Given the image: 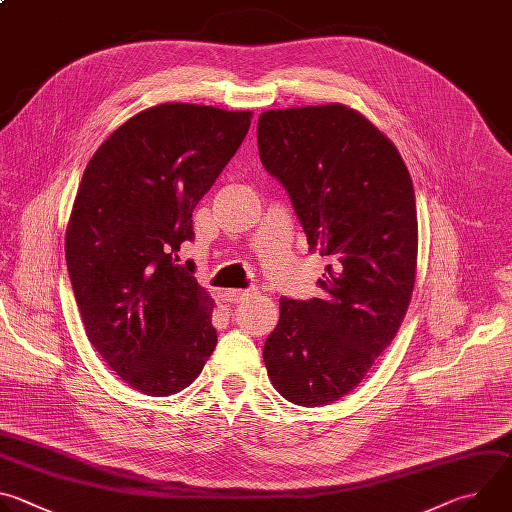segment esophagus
Masks as SVG:
<instances>
[{
	"label": "esophagus",
	"instance_id": "1",
	"mask_svg": "<svg viewBox=\"0 0 512 512\" xmlns=\"http://www.w3.org/2000/svg\"><path fill=\"white\" fill-rule=\"evenodd\" d=\"M249 296H251L249 289H229V291H225V298L233 304H239V302L247 300Z\"/></svg>",
	"mask_w": 512,
	"mask_h": 512
}]
</instances>
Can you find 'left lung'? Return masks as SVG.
<instances>
[{"label":"left lung","instance_id":"left-lung-1","mask_svg":"<svg viewBox=\"0 0 512 512\" xmlns=\"http://www.w3.org/2000/svg\"><path fill=\"white\" fill-rule=\"evenodd\" d=\"M259 158L281 182L310 251L330 259L322 298L279 300L263 360L287 401L350 393L395 338L417 267L413 182L391 139L340 103L259 115Z\"/></svg>","mask_w":512,"mask_h":512}]
</instances>
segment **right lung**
I'll list each match as a JSON object with an SVG mask.
<instances>
[{"mask_svg": "<svg viewBox=\"0 0 512 512\" xmlns=\"http://www.w3.org/2000/svg\"><path fill=\"white\" fill-rule=\"evenodd\" d=\"M251 111L164 103L91 158L66 227V267L91 344L129 387L186 389L216 346L214 302L186 265L198 200L239 150Z\"/></svg>", "mask_w": 512, "mask_h": 512, "instance_id": "1", "label": "right lung"}]
</instances>
